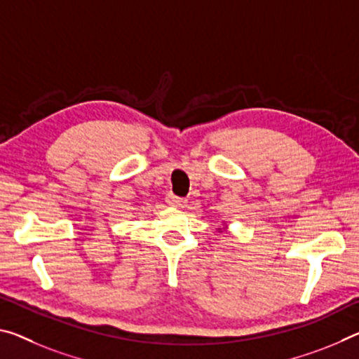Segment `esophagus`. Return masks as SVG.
Listing matches in <instances>:
<instances>
[{
	"instance_id": "obj_1",
	"label": "esophagus",
	"mask_w": 359,
	"mask_h": 359,
	"mask_svg": "<svg viewBox=\"0 0 359 359\" xmlns=\"http://www.w3.org/2000/svg\"><path fill=\"white\" fill-rule=\"evenodd\" d=\"M166 201H168V204H170V206H175V208H184L187 203L185 198L175 196L174 193H169V195L166 196Z\"/></svg>"
}]
</instances>
